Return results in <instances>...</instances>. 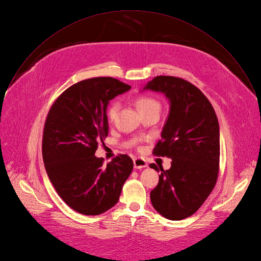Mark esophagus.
<instances>
[{"label": "esophagus", "mask_w": 261, "mask_h": 261, "mask_svg": "<svg viewBox=\"0 0 261 261\" xmlns=\"http://www.w3.org/2000/svg\"><path fill=\"white\" fill-rule=\"evenodd\" d=\"M134 165H135V168H137V169H142V168H145L148 166L147 162L143 158H135Z\"/></svg>", "instance_id": "34e87169"}]
</instances>
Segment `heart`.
Segmentation results:
<instances>
[{"label":"heart","instance_id":"1","mask_svg":"<svg viewBox=\"0 0 261 261\" xmlns=\"http://www.w3.org/2000/svg\"><path fill=\"white\" fill-rule=\"evenodd\" d=\"M136 105L137 108L139 110V112L141 113V115L145 114V113H149V112H158L160 110V103L153 97L148 96V95H142L140 97H138V99L136 100ZM119 104L117 102L112 103L108 110H107V116L110 122H113L118 114L119 111Z\"/></svg>","mask_w":261,"mask_h":261}]
</instances>
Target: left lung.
I'll return each mask as SVG.
<instances>
[{
	"label": "left lung",
	"mask_w": 261,
	"mask_h": 261,
	"mask_svg": "<svg viewBox=\"0 0 261 261\" xmlns=\"http://www.w3.org/2000/svg\"><path fill=\"white\" fill-rule=\"evenodd\" d=\"M143 90L160 92L169 101L161 140L153 154L171 158V167L161 171L151 191L153 207L162 216L180 220L194 214L212 192L219 167V125L205 95L191 83L159 75ZM160 167V166H159Z\"/></svg>",
	"instance_id": "obj_1"
}]
</instances>
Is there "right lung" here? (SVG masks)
Returning a JSON list of instances; mask_svg holds the SVG:
<instances>
[{
    "instance_id": "right-lung-1",
    "label": "right lung",
    "mask_w": 261,
    "mask_h": 261,
    "mask_svg": "<svg viewBox=\"0 0 261 261\" xmlns=\"http://www.w3.org/2000/svg\"><path fill=\"white\" fill-rule=\"evenodd\" d=\"M130 90L112 77L79 82L52 105L44 127L43 159L48 176L61 199L85 215H98L119 200L134 168L120 154L107 165L95 156L98 143L108 136L107 106Z\"/></svg>"
}]
</instances>
